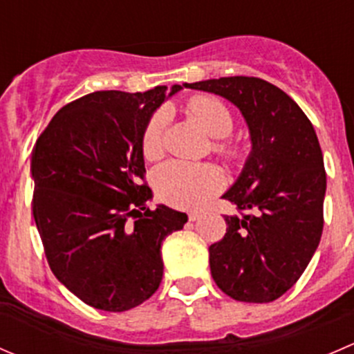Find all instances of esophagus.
Returning a JSON list of instances; mask_svg holds the SVG:
<instances>
[{"label": "esophagus", "instance_id": "34e87169", "mask_svg": "<svg viewBox=\"0 0 354 354\" xmlns=\"http://www.w3.org/2000/svg\"><path fill=\"white\" fill-rule=\"evenodd\" d=\"M198 217H200L198 212H190V214H188V221H192V223H194V221H197Z\"/></svg>", "mask_w": 354, "mask_h": 354}]
</instances>
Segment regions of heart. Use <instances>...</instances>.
I'll use <instances>...</instances> for the list:
<instances>
[{"label":"heart","mask_w":354,"mask_h":354,"mask_svg":"<svg viewBox=\"0 0 354 354\" xmlns=\"http://www.w3.org/2000/svg\"><path fill=\"white\" fill-rule=\"evenodd\" d=\"M187 109L212 137L219 138L214 142V152L230 166L240 164L243 149L236 142L224 138L234 128V116L230 108L212 95H194L187 102ZM169 118V111L160 108L145 123L140 140L145 159L157 160L164 156ZM154 187L162 202L180 209H197L207 198L223 190L224 174L214 164L174 159L156 171Z\"/></svg>","instance_id":"heart-1"}]
</instances>
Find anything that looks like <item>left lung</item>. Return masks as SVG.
Here are the masks:
<instances>
[{"label":"left lung","mask_w":354,"mask_h":354,"mask_svg":"<svg viewBox=\"0 0 354 354\" xmlns=\"http://www.w3.org/2000/svg\"><path fill=\"white\" fill-rule=\"evenodd\" d=\"M223 95L241 111L252 154L223 198L241 217L226 216V234L209 246L210 272L236 301L270 303L295 286L320 243L326 169L319 138L286 92L257 77L185 84Z\"/></svg>","instance_id":"1"}]
</instances>
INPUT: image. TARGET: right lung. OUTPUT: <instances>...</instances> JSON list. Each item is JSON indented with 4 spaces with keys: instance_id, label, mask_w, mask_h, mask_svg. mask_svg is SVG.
<instances>
[{
    "instance_id": "1",
    "label": "right lung",
    "mask_w": 354,
    "mask_h": 354,
    "mask_svg": "<svg viewBox=\"0 0 354 354\" xmlns=\"http://www.w3.org/2000/svg\"><path fill=\"white\" fill-rule=\"evenodd\" d=\"M97 91L63 106L32 149V212L59 283L104 312H127L162 279L160 245L187 214L147 207L142 131L167 95Z\"/></svg>"
}]
</instances>
